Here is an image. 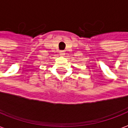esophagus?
Returning <instances> with one entry per match:
<instances>
[{"mask_svg":"<svg viewBox=\"0 0 128 128\" xmlns=\"http://www.w3.org/2000/svg\"><path fill=\"white\" fill-rule=\"evenodd\" d=\"M60 55H62V56L65 55V51H64V50H61V51L60 52Z\"/></svg>","mask_w":128,"mask_h":128,"instance_id":"esophagus-1","label":"esophagus"}]
</instances>
